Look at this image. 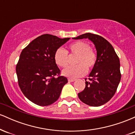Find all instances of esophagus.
<instances>
[{
	"label": "esophagus",
	"mask_w": 135,
	"mask_h": 135,
	"mask_svg": "<svg viewBox=\"0 0 135 135\" xmlns=\"http://www.w3.org/2000/svg\"><path fill=\"white\" fill-rule=\"evenodd\" d=\"M68 80H69V82H74L75 79H69Z\"/></svg>",
	"instance_id": "esophagus-1"
}]
</instances>
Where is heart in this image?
I'll return each mask as SVG.
<instances>
[{
    "mask_svg": "<svg viewBox=\"0 0 135 135\" xmlns=\"http://www.w3.org/2000/svg\"><path fill=\"white\" fill-rule=\"evenodd\" d=\"M67 52L76 56L75 63L78 64L74 66H69L62 71L63 76L69 78L76 79L84 75L87 69L93 68L97 61V54L89 45L84 42L77 41L69 45L66 51L61 48L56 51L54 59L58 66L64 68L68 65Z\"/></svg>",
    "mask_w": 135,
    "mask_h": 135,
    "instance_id": "b5f03b06",
    "label": "heart"
}]
</instances>
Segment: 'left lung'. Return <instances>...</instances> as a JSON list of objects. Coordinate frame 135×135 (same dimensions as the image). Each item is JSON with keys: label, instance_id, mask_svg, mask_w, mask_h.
<instances>
[{"label": "left lung", "instance_id": "8db88e82", "mask_svg": "<svg viewBox=\"0 0 135 135\" xmlns=\"http://www.w3.org/2000/svg\"><path fill=\"white\" fill-rule=\"evenodd\" d=\"M88 38L97 50V61L89 74V81L78 93L85 104L99 107L108 102L115 94L120 83V61L114 47L104 38L91 33L80 35L73 39Z\"/></svg>", "mask_w": 135, "mask_h": 135}]
</instances>
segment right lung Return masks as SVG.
Masks as SVG:
<instances>
[{
  "label": "right lung",
  "mask_w": 135,
  "mask_h": 135,
  "mask_svg": "<svg viewBox=\"0 0 135 135\" xmlns=\"http://www.w3.org/2000/svg\"><path fill=\"white\" fill-rule=\"evenodd\" d=\"M70 38L44 34L35 38L21 51L16 68L18 84L23 94L35 104H52L68 83L65 77H55L60 70L54 55Z\"/></svg>",
  "instance_id": "obj_1"
}]
</instances>
